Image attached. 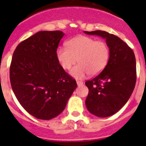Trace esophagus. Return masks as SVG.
Listing matches in <instances>:
<instances>
[{
	"label": "esophagus",
	"instance_id": "esophagus-1",
	"mask_svg": "<svg viewBox=\"0 0 146 146\" xmlns=\"http://www.w3.org/2000/svg\"><path fill=\"white\" fill-rule=\"evenodd\" d=\"M77 84L78 86H81L83 85V82H82V81H77Z\"/></svg>",
	"mask_w": 146,
	"mask_h": 146
}]
</instances>
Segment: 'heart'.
Here are the masks:
<instances>
[{
  "mask_svg": "<svg viewBox=\"0 0 146 146\" xmlns=\"http://www.w3.org/2000/svg\"><path fill=\"white\" fill-rule=\"evenodd\" d=\"M56 58L60 66L65 70L79 62L70 71L76 79H82L89 73L95 75L102 72L108 64L110 48L104 41L96 40L86 36H78L67 42V47H59Z\"/></svg>",
  "mask_w": 146,
  "mask_h": 146,
  "instance_id": "b5f03b06",
  "label": "heart"
}]
</instances>
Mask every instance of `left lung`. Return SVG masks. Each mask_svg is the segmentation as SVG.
Masks as SVG:
<instances>
[{"instance_id":"8db88e82","label":"left lung","mask_w":146,"mask_h":146,"mask_svg":"<svg viewBox=\"0 0 146 146\" xmlns=\"http://www.w3.org/2000/svg\"><path fill=\"white\" fill-rule=\"evenodd\" d=\"M106 39L110 48L108 64L94 79L86 82L89 92L88 110L105 118L116 113L131 96L136 83V60L133 50L119 37L102 31H84Z\"/></svg>"}]
</instances>
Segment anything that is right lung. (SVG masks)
Here are the masks:
<instances>
[{"label":"right lung","mask_w":146,"mask_h":146,"mask_svg":"<svg viewBox=\"0 0 146 146\" xmlns=\"http://www.w3.org/2000/svg\"><path fill=\"white\" fill-rule=\"evenodd\" d=\"M64 36L60 31L37 32L20 42L13 53L12 90L22 107L38 119H52L61 113L77 86L56 58Z\"/></svg>","instance_id":"add662e5"}]
</instances>
